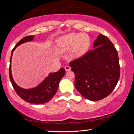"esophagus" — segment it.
<instances>
[{
	"instance_id": "34e87169",
	"label": "esophagus",
	"mask_w": 134,
	"mask_h": 134,
	"mask_svg": "<svg viewBox=\"0 0 134 134\" xmlns=\"http://www.w3.org/2000/svg\"><path fill=\"white\" fill-rule=\"evenodd\" d=\"M64 69L65 70V71H70V70H71V67H70V66H69V65H65Z\"/></svg>"
}]
</instances>
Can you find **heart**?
I'll return each instance as SVG.
<instances>
[{"mask_svg": "<svg viewBox=\"0 0 134 134\" xmlns=\"http://www.w3.org/2000/svg\"><path fill=\"white\" fill-rule=\"evenodd\" d=\"M90 38L85 34L70 33L59 37L55 42V48L58 53H64L70 50V57L74 60L85 55L89 48Z\"/></svg>", "mask_w": 134, "mask_h": 134, "instance_id": "obj_1", "label": "heart"}]
</instances>
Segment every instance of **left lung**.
I'll use <instances>...</instances> for the list:
<instances>
[{
	"label": "left lung",
	"instance_id": "left-lung-1",
	"mask_svg": "<svg viewBox=\"0 0 134 134\" xmlns=\"http://www.w3.org/2000/svg\"><path fill=\"white\" fill-rule=\"evenodd\" d=\"M93 48L70 64L75 74L76 89L85 98L97 101L114 90L119 79L120 67L116 49L107 37L99 34Z\"/></svg>",
	"mask_w": 134,
	"mask_h": 134
}]
</instances>
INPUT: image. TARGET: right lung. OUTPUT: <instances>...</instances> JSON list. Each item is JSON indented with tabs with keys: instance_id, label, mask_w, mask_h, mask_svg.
<instances>
[{
	"instance_id": "add662e5",
	"label": "right lung",
	"mask_w": 134,
	"mask_h": 134,
	"mask_svg": "<svg viewBox=\"0 0 134 134\" xmlns=\"http://www.w3.org/2000/svg\"><path fill=\"white\" fill-rule=\"evenodd\" d=\"M34 37V35L27 36L23 38L17 43L12 49L10 58L9 77L13 89H15L18 96L27 102L35 105H39L48 102L55 94L58 90L59 83L61 79L64 76L65 71L64 69L61 68L57 72H50L41 83H40L35 87L31 89H24L19 87L15 82L11 71V62L13 51L17 47L21 44L32 41Z\"/></svg>"
}]
</instances>
